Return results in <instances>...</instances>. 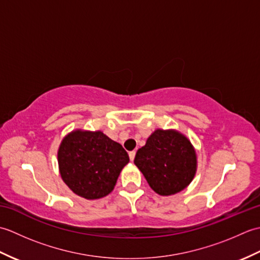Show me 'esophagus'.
Instances as JSON below:
<instances>
[{"instance_id":"34e87169","label":"esophagus","mask_w":260,"mask_h":260,"mask_svg":"<svg viewBox=\"0 0 260 260\" xmlns=\"http://www.w3.org/2000/svg\"><path fill=\"white\" fill-rule=\"evenodd\" d=\"M135 154H136V152H135V151H132V152H129V153H128L131 161H134V158H135Z\"/></svg>"}]
</instances>
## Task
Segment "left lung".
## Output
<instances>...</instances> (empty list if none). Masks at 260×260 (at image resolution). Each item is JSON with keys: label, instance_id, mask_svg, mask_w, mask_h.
Here are the masks:
<instances>
[{"label": "left lung", "instance_id": "obj_1", "mask_svg": "<svg viewBox=\"0 0 260 260\" xmlns=\"http://www.w3.org/2000/svg\"><path fill=\"white\" fill-rule=\"evenodd\" d=\"M134 163L151 189L159 196H173L194 179L198 168L196 148L176 129L157 128L139 148Z\"/></svg>", "mask_w": 260, "mask_h": 260}]
</instances>
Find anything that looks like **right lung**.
I'll return each instance as SVG.
<instances>
[{"label": "right lung", "mask_w": 260, "mask_h": 260, "mask_svg": "<svg viewBox=\"0 0 260 260\" xmlns=\"http://www.w3.org/2000/svg\"><path fill=\"white\" fill-rule=\"evenodd\" d=\"M128 162L123 146L102 131L75 129L63 137L58 148L62 181L75 194L87 200L108 196Z\"/></svg>", "instance_id": "add662e5"}]
</instances>
